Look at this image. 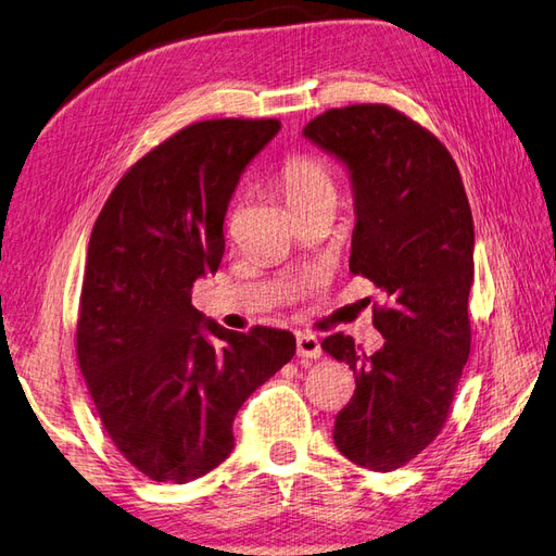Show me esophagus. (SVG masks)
Listing matches in <instances>:
<instances>
[{
  "label": "esophagus",
  "instance_id": "esophagus-1",
  "mask_svg": "<svg viewBox=\"0 0 556 556\" xmlns=\"http://www.w3.org/2000/svg\"><path fill=\"white\" fill-rule=\"evenodd\" d=\"M295 352H298V357L319 359L321 357L319 338L312 336V333H295Z\"/></svg>",
  "mask_w": 556,
  "mask_h": 556
}]
</instances>
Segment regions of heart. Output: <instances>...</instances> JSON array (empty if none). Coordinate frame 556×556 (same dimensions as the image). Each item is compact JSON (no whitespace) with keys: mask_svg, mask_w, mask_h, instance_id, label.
<instances>
[{"mask_svg":"<svg viewBox=\"0 0 556 556\" xmlns=\"http://www.w3.org/2000/svg\"><path fill=\"white\" fill-rule=\"evenodd\" d=\"M283 188H287V197L293 208L303 206L317 197L336 194L331 168L317 160V156L307 154H295L283 166ZM312 281H317V277H307V283Z\"/></svg>","mask_w":556,"mask_h":556,"instance_id":"1","label":"heart"}]
</instances>
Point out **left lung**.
I'll list each match as a JSON object with an SVG mask.
<instances>
[{
  "instance_id": "1",
  "label": "left lung",
  "mask_w": 556,
  "mask_h": 556,
  "mask_svg": "<svg viewBox=\"0 0 556 556\" xmlns=\"http://www.w3.org/2000/svg\"><path fill=\"white\" fill-rule=\"evenodd\" d=\"M303 136L348 168L350 273L390 298L374 315L386 338L378 352L343 333L321 343L357 380L333 441L354 465L392 472L441 432L469 357L472 211L448 150L388 105L329 110Z\"/></svg>"
}]
</instances>
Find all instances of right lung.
Listing matches in <instances>:
<instances>
[{"mask_svg": "<svg viewBox=\"0 0 556 556\" xmlns=\"http://www.w3.org/2000/svg\"><path fill=\"white\" fill-rule=\"evenodd\" d=\"M279 129L185 126L126 170L93 225L77 359L110 439L152 481L216 469L235 448L241 404L295 354L289 331L239 333L192 307V283L223 261L239 178Z\"/></svg>", "mask_w": 556, "mask_h": 556, "instance_id": "right-lung-1", "label": "right lung"}]
</instances>
